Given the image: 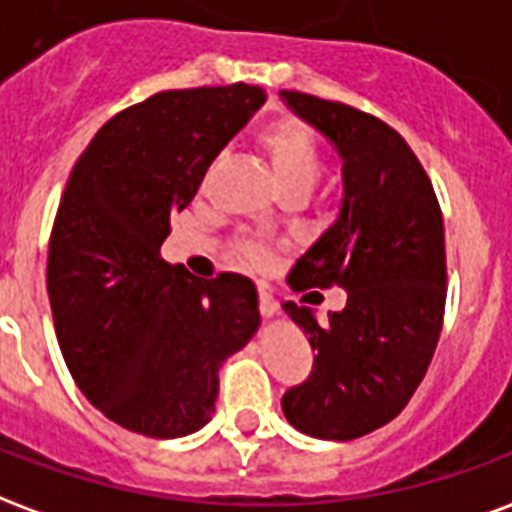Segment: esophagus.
<instances>
[{"label":"esophagus","mask_w":512,"mask_h":512,"mask_svg":"<svg viewBox=\"0 0 512 512\" xmlns=\"http://www.w3.org/2000/svg\"><path fill=\"white\" fill-rule=\"evenodd\" d=\"M259 311L261 316H267V319L278 313V302L272 300V294L267 292V289H259Z\"/></svg>","instance_id":"1"}]
</instances>
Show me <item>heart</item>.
Segmentation results:
<instances>
[{
	"instance_id": "b5f03b06",
	"label": "heart",
	"mask_w": 512,
	"mask_h": 512,
	"mask_svg": "<svg viewBox=\"0 0 512 512\" xmlns=\"http://www.w3.org/2000/svg\"><path fill=\"white\" fill-rule=\"evenodd\" d=\"M261 147H264L267 158H270L272 174L278 179L281 190H305L308 193L316 185V179H319L324 169V155L319 141L302 125H297V122H278V125H272L270 130H264ZM218 166L220 155H215L207 163L204 174H201V188H210ZM237 251L253 267H264L272 256L270 245L256 240V237H240L237 240Z\"/></svg>"
}]
</instances>
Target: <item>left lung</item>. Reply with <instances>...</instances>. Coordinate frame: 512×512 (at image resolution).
I'll use <instances>...</instances> for the list:
<instances>
[{
	"instance_id": "obj_1",
	"label": "left lung",
	"mask_w": 512,
	"mask_h": 512,
	"mask_svg": "<svg viewBox=\"0 0 512 512\" xmlns=\"http://www.w3.org/2000/svg\"><path fill=\"white\" fill-rule=\"evenodd\" d=\"M281 98L343 160L338 220L286 281L294 292L346 289V308L327 322L283 302L316 357L281 406L302 434L346 442L398 417L431 365L447 297L442 210L417 155L387 122L305 92L283 89Z\"/></svg>"
}]
</instances>
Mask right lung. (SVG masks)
<instances>
[{"mask_svg":"<svg viewBox=\"0 0 512 512\" xmlns=\"http://www.w3.org/2000/svg\"><path fill=\"white\" fill-rule=\"evenodd\" d=\"M264 100L251 84L158 92L108 119L70 171L48 240L54 330L78 390L133 434L210 423L218 368L259 330L248 278L201 281L160 245Z\"/></svg>","mask_w":512,"mask_h":512,"instance_id":"add662e5","label":"right lung"}]
</instances>
